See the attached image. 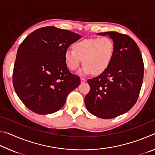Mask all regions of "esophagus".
<instances>
[{
  "instance_id": "esophagus-1",
  "label": "esophagus",
  "mask_w": 155,
  "mask_h": 155,
  "mask_svg": "<svg viewBox=\"0 0 155 155\" xmlns=\"http://www.w3.org/2000/svg\"><path fill=\"white\" fill-rule=\"evenodd\" d=\"M86 81H87V80H86L85 78H81V82L82 83H85Z\"/></svg>"
}]
</instances>
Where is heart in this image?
I'll return each instance as SVG.
<instances>
[{"label": "heart", "instance_id": "obj_1", "mask_svg": "<svg viewBox=\"0 0 155 155\" xmlns=\"http://www.w3.org/2000/svg\"><path fill=\"white\" fill-rule=\"evenodd\" d=\"M72 51L64 52V61L68 69L77 70L83 60L82 73L88 74L91 72L98 76L108 69L114 59L115 46L111 38H87L73 44Z\"/></svg>", "mask_w": 155, "mask_h": 155}]
</instances>
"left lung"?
<instances>
[{"label":"left lung","mask_w":155,"mask_h":155,"mask_svg":"<svg viewBox=\"0 0 155 155\" xmlns=\"http://www.w3.org/2000/svg\"><path fill=\"white\" fill-rule=\"evenodd\" d=\"M108 35L115 44L114 59L105 72L87 83L90 91L85 97L88 111L103 119H111L129 111L135 105L143 78L142 56L135 41L115 31Z\"/></svg>","instance_id":"obj_1"}]
</instances>
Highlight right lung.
I'll list each match as a JSON object with an SVG mask.
<instances>
[{"label": "right lung", "instance_id": "add662e5", "mask_svg": "<svg viewBox=\"0 0 155 155\" xmlns=\"http://www.w3.org/2000/svg\"><path fill=\"white\" fill-rule=\"evenodd\" d=\"M81 38L55 27L38 28L20 44L13 72V85L20 101L31 111L45 115L64 105L70 91L81 83L69 71L64 52Z\"/></svg>", "mask_w": 155, "mask_h": 155}]
</instances>
